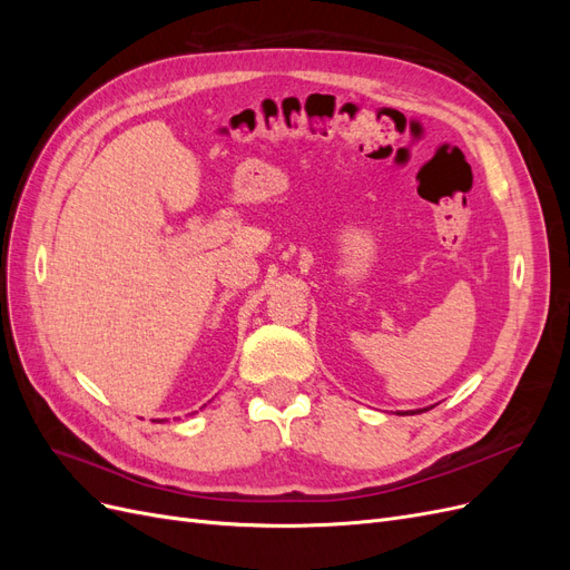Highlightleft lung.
Masks as SVG:
<instances>
[{
	"instance_id": "8db88e82",
	"label": "left lung",
	"mask_w": 570,
	"mask_h": 570,
	"mask_svg": "<svg viewBox=\"0 0 570 570\" xmlns=\"http://www.w3.org/2000/svg\"><path fill=\"white\" fill-rule=\"evenodd\" d=\"M421 411H428V409H421ZM411 413H413V411H411Z\"/></svg>"
}]
</instances>
